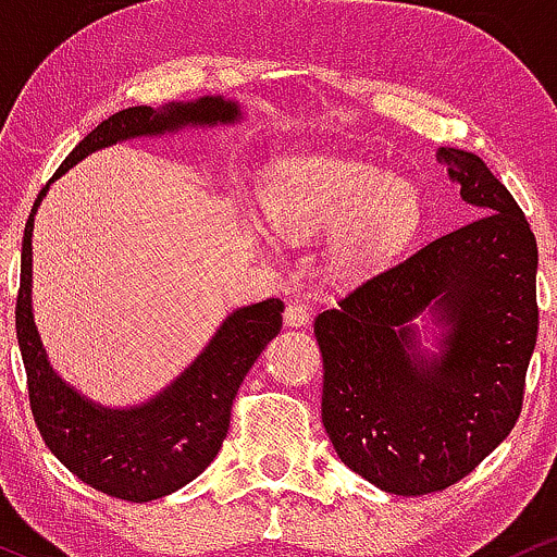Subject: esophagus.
<instances>
[{"instance_id":"esophagus-1","label":"esophagus","mask_w":557,"mask_h":557,"mask_svg":"<svg viewBox=\"0 0 557 557\" xmlns=\"http://www.w3.org/2000/svg\"><path fill=\"white\" fill-rule=\"evenodd\" d=\"M284 323H286V326H305V323H310L308 305H302V302H289V305H286Z\"/></svg>"}]
</instances>
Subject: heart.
<instances>
[{"label": "heart", "mask_w": 557, "mask_h": 557, "mask_svg": "<svg viewBox=\"0 0 557 557\" xmlns=\"http://www.w3.org/2000/svg\"><path fill=\"white\" fill-rule=\"evenodd\" d=\"M262 218L284 239L331 228V258L362 268L395 255L421 221V197L403 176L352 158L286 160L262 184Z\"/></svg>", "instance_id": "obj_1"}]
</instances>
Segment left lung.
Returning a JSON list of instances; mask_svg holds the SVG:
<instances>
[{"instance_id":"8db88e82","label":"left lung","mask_w":557,"mask_h":557,"mask_svg":"<svg viewBox=\"0 0 557 557\" xmlns=\"http://www.w3.org/2000/svg\"><path fill=\"white\" fill-rule=\"evenodd\" d=\"M436 158L481 218L368 273L315 318L331 445L403 497L458 484L513 431L540 331L527 215L476 154L442 147ZM426 307L448 326L436 363L409 360V321Z\"/></svg>"}]
</instances>
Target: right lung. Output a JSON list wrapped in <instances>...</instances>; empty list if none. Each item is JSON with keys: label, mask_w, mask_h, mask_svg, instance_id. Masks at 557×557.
Segmentation results:
<instances>
[{"label": "right lung", "mask_w": 557, "mask_h": 557, "mask_svg": "<svg viewBox=\"0 0 557 557\" xmlns=\"http://www.w3.org/2000/svg\"><path fill=\"white\" fill-rule=\"evenodd\" d=\"M236 117L239 108L218 97H205L191 104H168L162 110L147 104L121 110L78 141L52 181L108 144L131 136L162 134L186 123L210 126L231 123ZM49 184L36 197L23 231L21 289L15 302L17 345L26 366L28 403L36 429L54 458L91 490L126 503L165 497L197 479L221 453L236 392L268 342L281 331L284 302L271 297L231 312L195 366L152 403L134 410L91 405L52 371L30 312V231L34 212Z\"/></svg>", "instance_id": "1"}]
</instances>
